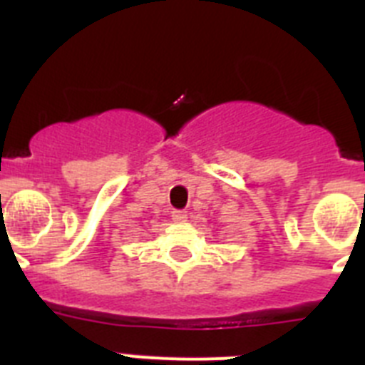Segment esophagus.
Masks as SVG:
<instances>
[{
    "instance_id": "obj_1",
    "label": "esophagus",
    "mask_w": 365,
    "mask_h": 365,
    "mask_svg": "<svg viewBox=\"0 0 365 365\" xmlns=\"http://www.w3.org/2000/svg\"><path fill=\"white\" fill-rule=\"evenodd\" d=\"M172 219L175 222H185L188 219V214L185 210H173L172 212Z\"/></svg>"
}]
</instances>
